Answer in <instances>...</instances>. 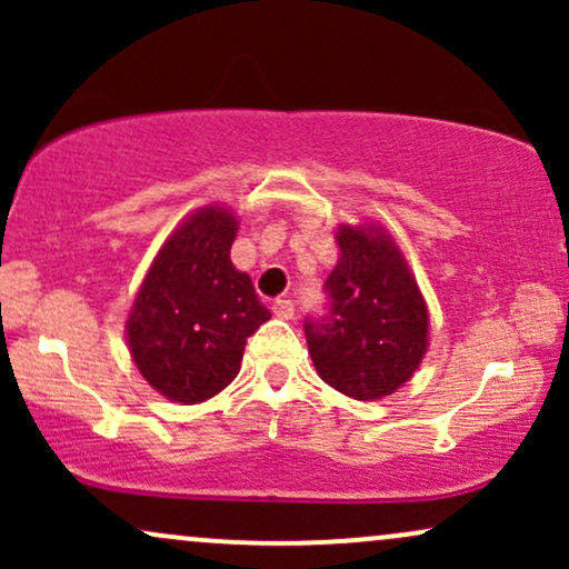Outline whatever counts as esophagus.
<instances>
[{
    "label": "esophagus",
    "instance_id": "34e87169",
    "mask_svg": "<svg viewBox=\"0 0 569 569\" xmlns=\"http://www.w3.org/2000/svg\"><path fill=\"white\" fill-rule=\"evenodd\" d=\"M272 312H276L278 318H283V321H291V318L297 316V307H293L291 299H276V302H272Z\"/></svg>",
    "mask_w": 569,
    "mask_h": 569
}]
</instances>
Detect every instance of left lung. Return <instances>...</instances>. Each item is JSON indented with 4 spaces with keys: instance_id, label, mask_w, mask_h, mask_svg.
I'll return each instance as SVG.
<instances>
[{
    "instance_id": "8db88e82",
    "label": "left lung",
    "mask_w": 569,
    "mask_h": 569,
    "mask_svg": "<svg viewBox=\"0 0 569 569\" xmlns=\"http://www.w3.org/2000/svg\"><path fill=\"white\" fill-rule=\"evenodd\" d=\"M339 262L326 280V316L307 318L305 337L323 382L375 401L420 367L428 348V307L393 240L375 227L337 234Z\"/></svg>"
}]
</instances>
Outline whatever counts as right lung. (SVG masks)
Masks as SVG:
<instances>
[{
  "label": "right lung",
  "mask_w": 569,
  "mask_h": 569,
  "mask_svg": "<svg viewBox=\"0 0 569 569\" xmlns=\"http://www.w3.org/2000/svg\"><path fill=\"white\" fill-rule=\"evenodd\" d=\"M238 221L202 208L160 248L128 318V345L143 380L179 403L224 390L240 371L246 339L270 310L230 262Z\"/></svg>",
  "instance_id": "obj_1"
}]
</instances>
